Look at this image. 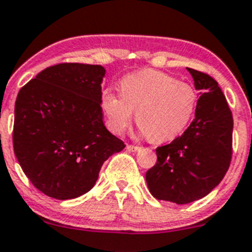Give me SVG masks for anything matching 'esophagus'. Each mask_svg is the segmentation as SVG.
<instances>
[{"label": "esophagus", "instance_id": "esophagus-1", "mask_svg": "<svg viewBox=\"0 0 252 252\" xmlns=\"http://www.w3.org/2000/svg\"><path fill=\"white\" fill-rule=\"evenodd\" d=\"M126 150H129V152H138V150H140V147H138V145H126Z\"/></svg>", "mask_w": 252, "mask_h": 252}]
</instances>
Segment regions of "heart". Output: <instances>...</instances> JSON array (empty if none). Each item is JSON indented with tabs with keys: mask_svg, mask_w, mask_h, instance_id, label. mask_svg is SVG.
Listing matches in <instances>:
<instances>
[{
	"mask_svg": "<svg viewBox=\"0 0 252 252\" xmlns=\"http://www.w3.org/2000/svg\"><path fill=\"white\" fill-rule=\"evenodd\" d=\"M119 93L104 89L100 95L108 128L123 134L135 110L140 133L153 143L178 137L192 118L197 103L194 87L154 69L123 77Z\"/></svg>",
	"mask_w": 252,
	"mask_h": 252,
	"instance_id": "obj_1",
	"label": "heart"
}]
</instances>
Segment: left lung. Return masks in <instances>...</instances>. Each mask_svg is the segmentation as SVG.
I'll return each instance as SVG.
<instances>
[{
  "instance_id": "1",
  "label": "left lung",
  "mask_w": 252,
  "mask_h": 252,
  "mask_svg": "<svg viewBox=\"0 0 252 252\" xmlns=\"http://www.w3.org/2000/svg\"><path fill=\"white\" fill-rule=\"evenodd\" d=\"M199 91L195 118L182 137L157 148L158 160L147 171L158 200L189 204L206 196L226 174L232 154V114L218 82L188 68Z\"/></svg>"
}]
</instances>
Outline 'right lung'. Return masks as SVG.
<instances>
[{
  "label": "right lung",
  "instance_id": "1",
  "mask_svg": "<svg viewBox=\"0 0 252 252\" xmlns=\"http://www.w3.org/2000/svg\"><path fill=\"white\" fill-rule=\"evenodd\" d=\"M98 64L61 63L18 92L13 150L30 182L47 196L74 199L94 187L103 163L126 148L103 123Z\"/></svg>",
  "mask_w": 252,
  "mask_h": 252
}]
</instances>
